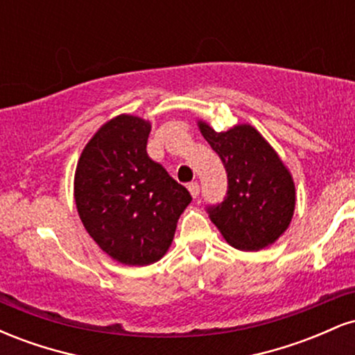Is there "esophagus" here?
I'll use <instances>...</instances> for the list:
<instances>
[{
	"mask_svg": "<svg viewBox=\"0 0 355 355\" xmlns=\"http://www.w3.org/2000/svg\"><path fill=\"white\" fill-rule=\"evenodd\" d=\"M189 191H190L191 197L197 198V197H198V193H200V185H198L197 182H191V183H189Z\"/></svg>",
	"mask_w": 355,
	"mask_h": 355,
	"instance_id": "obj_1",
	"label": "esophagus"
}]
</instances>
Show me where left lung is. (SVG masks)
<instances>
[{
    "label": "left lung",
    "instance_id": "8db88e82",
    "mask_svg": "<svg viewBox=\"0 0 355 355\" xmlns=\"http://www.w3.org/2000/svg\"><path fill=\"white\" fill-rule=\"evenodd\" d=\"M203 138L217 152L227 172L229 190L209 217L232 247L260 250L275 242L291 225L295 209L292 175L252 125L215 132L198 121Z\"/></svg>",
    "mask_w": 355,
    "mask_h": 355
}]
</instances>
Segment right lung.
I'll list each match as a JSON object with an SVG mask.
<instances>
[{"label": "right lung", "instance_id": "add662e5", "mask_svg": "<svg viewBox=\"0 0 355 355\" xmlns=\"http://www.w3.org/2000/svg\"><path fill=\"white\" fill-rule=\"evenodd\" d=\"M150 121L118 115L93 135L75 172V202L89 237L125 266L166 254L189 190L146 153Z\"/></svg>", "mask_w": 355, "mask_h": 355}]
</instances>
